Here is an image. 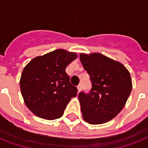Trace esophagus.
<instances>
[{
  "mask_svg": "<svg viewBox=\"0 0 148 148\" xmlns=\"http://www.w3.org/2000/svg\"><path fill=\"white\" fill-rule=\"evenodd\" d=\"M77 91H78V92H80L81 90H82V85H81V84H79V85L77 86Z\"/></svg>",
  "mask_w": 148,
  "mask_h": 148,
  "instance_id": "1",
  "label": "esophagus"
}]
</instances>
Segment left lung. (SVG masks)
<instances>
[{
  "instance_id": "1",
  "label": "left lung",
  "mask_w": 148,
  "mask_h": 148,
  "mask_svg": "<svg viewBox=\"0 0 148 148\" xmlns=\"http://www.w3.org/2000/svg\"><path fill=\"white\" fill-rule=\"evenodd\" d=\"M80 60L92 82L88 94L78 95L84 121L101 124L122 110L132 89L129 71L120 62L100 53H81Z\"/></svg>"
}]
</instances>
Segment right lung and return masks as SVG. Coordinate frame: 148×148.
Segmentation results:
<instances>
[{
  "label": "right lung",
  "mask_w": 148,
  "mask_h": 148,
  "mask_svg": "<svg viewBox=\"0 0 148 148\" xmlns=\"http://www.w3.org/2000/svg\"><path fill=\"white\" fill-rule=\"evenodd\" d=\"M77 55L57 49L32 59L21 74L20 87L24 103L30 111L45 120L61 117L77 88L70 83L66 73L68 65Z\"/></svg>",
  "instance_id": "add662e5"
}]
</instances>
